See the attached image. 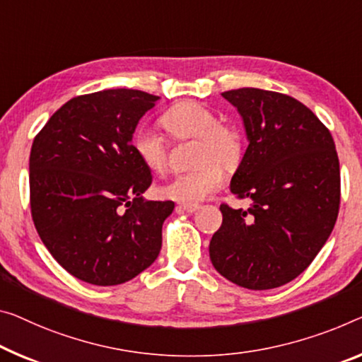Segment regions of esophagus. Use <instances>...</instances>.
Here are the masks:
<instances>
[{
    "mask_svg": "<svg viewBox=\"0 0 362 362\" xmlns=\"http://www.w3.org/2000/svg\"><path fill=\"white\" fill-rule=\"evenodd\" d=\"M177 207H180L181 210H185V212H187V214H194V212H197V210L200 209V205H197V204H180L177 205Z\"/></svg>",
    "mask_w": 362,
    "mask_h": 362,
    "instance_id": "obj_1",
    "label": "esophagus"
}]
</instances>
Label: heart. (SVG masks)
I'll return each mask as SVG.
<instances>
[{"label":"heart","instance_id":"1","mask_svg":"<svg viewBox=\"0 0 362 362\" xmlns=\"http://www.w3.org/2000/svg\"><path fill=\"white\" fill-rule=\"evenodd\" d=\"M160 123L176 141L194 139L192 160L197 166L173 177L162 191L166 197L197 202L212 194L223 181V170H236L243 160L244 144L236 127L218 123L215 111L204 103L186 100L168 108ZM134 152L153 173L168 168V147L150 127H139L132 137Z\"/></svg>","mask_w":362,"mask_h":362}]
</instances>
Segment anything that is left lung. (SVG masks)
Instances as JSON below:
<instances>
[{
  "instance_id": "obj_1",
  "label": "left lung",
  "mask_w": 362,
  "mask_h": 362,
  "mask_svg": "<svg viewBox=\"0 0 362 362\" xmlns=\"http://www.w3.org/2000/svg\"><path fill=\"white\" fill-rule=\"evenodd\" d=\"M235 105L249 146L231 192L251 207L221 204L210 260L247 290H272L308 269L335 226L340 162L330 131L285 93L244 87L221 93Z\"/></svg>"
}]
</instances>
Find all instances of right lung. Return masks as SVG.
I'll return each mask as SVG.
<instances>
[{
	"mask_svg": "<svg viewBox=\"0 0 362 362\" xmlns=\"http://www.w3.org/2000/svg\"><path fill=\"white\" fill-rule=\"evenodd\" d=\"M157 95L108 88L66 102L33 139L30 212L54 260L97 286L129 281L155 262L171 200H146L152 173L132 146Z\"/></svg>",
	"mask_w": 362,
	"mask_h": 362,
	"instance_id": "1",
	"label": "right lung"
}]
</instances>
